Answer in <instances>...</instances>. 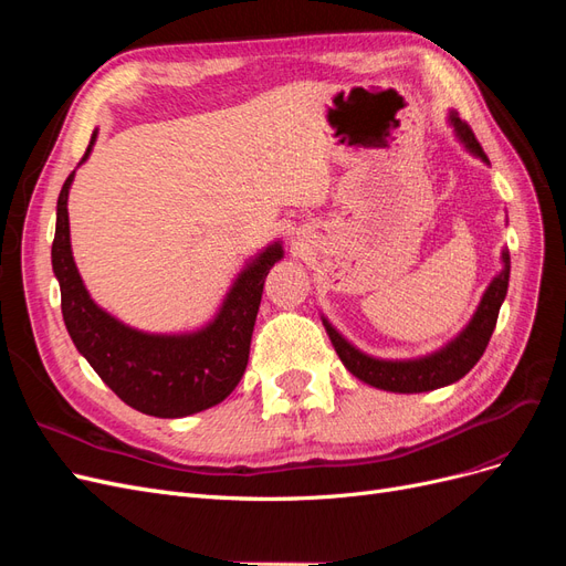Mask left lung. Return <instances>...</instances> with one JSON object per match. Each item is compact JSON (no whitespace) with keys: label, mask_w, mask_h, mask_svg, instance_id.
<instances>
[{"label":"left lung","mask_w":566,"mask_h":566,"mask_svg":"<svg viewBox=\"0 0 566 566\" xmlns=\"http://www.w3.org/2000/svg\"><path fill=\"white\" fill-rule=\"evenodd\" d=\"M449 125L453 127L458 142L470 150L474 158L489 165L486 153L474 139L468 123H462L455 111L449 113ZM503 269L495 276L489 287L484 290L482 302H479L474 316L451 342H447L441 349L418 356V358H401V361H389V358H375L356 349L349 339L342 337L333 323L323 316L325 331L331 335L333 347L339 356L345 368L361 382L378 387L385 391H399V394H418V391H432L439 387H447L458 382L462 375H468L474 364L482 358L489 339L493 335L495 321H499L501 304L507 295V281H510V252L503 250L501 254Z\"/></svg>","instance_id":"1"}]
</instances>
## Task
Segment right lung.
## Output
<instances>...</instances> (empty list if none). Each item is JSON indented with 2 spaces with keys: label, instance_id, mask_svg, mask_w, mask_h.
Instances as JSON below:
<instances>
[{
  "label": "right lung",
  "instance_id": "right-lung-1",
  "mask_svg": "<svg viewBox=\"0 0 566 566\" xmlns=\"http://www.w3.org/2000/svg\"><path fill=\"white\" fill-rule=\"evenodd\" d=\"M96 142V129L87 153ZM75 169L56 202L51 266L61 285V312L77 352L119 399L156 418H186L224 401L241 382L269 269L283 260L281 241L256 252L238 273L219 312L191 333H144L111 316L92 300L73 260L67 193Z\"/></svg>",
  "mask_w": 566,
  "mask_h": 566
}]
</instances>
